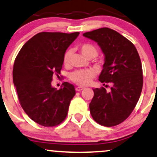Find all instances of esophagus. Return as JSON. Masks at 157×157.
I'll list each match as a JSON object with an SVG mask.
<instances>
[{"label":"esophagus","instance_id":"1","mask_svg":"<svg viewBox=\"0 0 157 157\" xmlns=\"http://www.w3.org/2000/svg\"><path fill=\"white\" fill-rule=\"evenodd\" d=\"M83 89H84L83 87H81V86H78V87H77L76 88H75V90H76L77 91H80V90H82Z\"/></svg>","mask_w":157,"mask_h":157}]
</instances>
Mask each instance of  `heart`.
<instances>
[{
  "mask_svg": "<svg viewBox=\"0 0 157 157\" xmlns=\"http://www.w3.org/2000/svg\"><path fill=\"white\" fill-rule=\"evenodd\" d=\"M78 49L82 56L88 58H94L98 55V50L95 45L90 43H84L78 46ZM71 56V50H68L63 56V64L68 66L70 62ZM95 76L93 70L75 71L70 75V79L72 82L79 86H87L91 82Z\"/></svg>",
  "mask_w": 157,
  "mask_h": 157,
  "instance_id": "1",
  "label": "heart"
}]
</instances>
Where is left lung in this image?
<instances>
[{
	"label": "left lung",
	"mask_w": 157,
	"mask_h": 157,
	"mask_svg": "<svg viewBox=\"0 0 157 157\" xmlns=\"http://www.w3.org/2000/svg\"><path fill=\"white\" fill-rule=\"evenodd\" d=\"M94 40L105 55L99 80L107 88L93 89L89 105L92 118L100 125L114 126L130 116L138 101L143 88V69L137 50L119 33L102 28L83 33Z\"/></svg>",
	"instance_id": "left-lung-1"
}]
</instances>
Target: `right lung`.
I'll use <instances>...</instances> for the list:
<instances>
[{"instance_id":"1","label":"right lung","mask_w":157,"mask_h":157,"mask_svg":"<svg viewBox=\"0 0 157 157\" xmlns=\"http://www.w3.org/2000/svg\"><path fill=\"white\" fill-rule=\"evenodd\" d=\"M80 34L41 32L25 44L15 58L13 82L20 105L33 121L45 127L63 122L75 95V86L64 82L59 90L51 85L60 73L66 50Z\"/></svg>"}]
</instances>
